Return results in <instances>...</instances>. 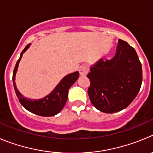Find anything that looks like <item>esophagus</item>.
Wrapping results in <instances>:
<instances>
[{"label":"esophagus","instance_id":"esophagus-1","mask_svg":"<svg viewBox=\"0 0 153 153\" xmlns=\"http://www.w3.org/2000/svg\"><path fill=\"white\" fill-rule=\"evenodd\" d=\"M88 67L86 65H82V66L79 68V74H80L81 76H86L87 74H88Z\"/></svg>","mask_w":153,"mask_h":153}]
</instances>
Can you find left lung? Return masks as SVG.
Instances as JSON below:
<instances>
[{
	"label": "left lung",
	"mask_w": 153,
	"mask_h": 153,
	"mask_svg": "<svg viewBox=\"0 0 153 153\" xmlns=\"http://www.w3.org/2000/svg\"><path fill=\"white\" fill-rule=\"evenodd\" d=\"M88 94L96 109L106 113L126 108L136 97L142 83V66L136 51L119 40L114 57L100 59L87 74Z\"/></svg>",
	"instance_id": "left-lung-1"
}]
</instances>
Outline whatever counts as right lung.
Returning a JSON list of instances; mask_svg holds the SVG:
<instances>
[{"instance_id":"1","label":"right lung","mask_w":153,"mask_h":153,"mask_svg":"<svg viewBox=\"0 0 153 153\" xmlns=\"http://www.w3.org/2000/svg\"><path fill=\"white\" fill-rule=\"evenodd\" d=\"M30 45V44L27 45L26 47L21 52L20 58L17 61L16 65L14 68L13 74V82L16 94L20 104L30 113L41 116H55V115L58 114L65 107L67 100H68V90L79 78V72L76 71V72L65 76V77L60 81V82L58 84L57 86L54 88L53 91L42 99L31 100L30 98L27 99V97H25L19 92L18 88H16L15 79L16 74L19 67V63L22 57L23 53L28 49Z\"/></svg>"}]
</instances>
